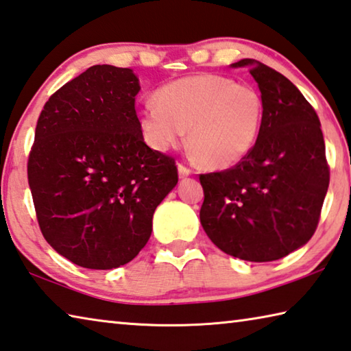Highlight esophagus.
<instances>
[{
    "label": "esophagus",
    "instance_id": "esophagus-1",
    "mask_svg": "<svg viewBox=\"0 0 351 351\" xmlns=\"http://www.w3.org/2000/svg\"><path fill=\"white\" fill-rule=\"evenodd\" d=\"M178 171H180V176H181V178H186V176H189V175H192V169L187 167V165L184 164V162L178 164Z\"/></svg>",
    "mask_w": 351,
    "mask_h": 351
}]
</instances>
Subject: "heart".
I'll list each match as a JSON object with an SVG mask.
<instances>
[{
    "mask_svg": "<svg viewBox=\"0 0 351 351\" xmlns=\"http://www.w3.org/2000/svg\"><path fill=\"white\" fill-rule=\"evenodd\" d=\"M264 121V99L256 88L227 76L199 73L158 88L139 123L156 150L180 144L189 129V145L210 169H228L253 150Z\"/></svg>",
    "mask_w": 351,
    "mask_h": 351,
    "instance_id": "1",
    "label": "heart"
}]
</instances>
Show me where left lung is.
<instances>
[{"mask_svg":"<svg viewBox=\"0 0 351 351\" xmlns=\"http://www.w3.org/2000/svg\"><path fill=\"white\" fill-rule=\"evenodd\" d=\"M248 66L264 99L253 150L233 167L199 175V219L213 244L230 256L269 263L308 242L330 182L319 118L298 87L254 60Z\"/></svg>","mask_w":351,"mask_h":351,"instance_id":"1","label":"left lung"}]
</instances>
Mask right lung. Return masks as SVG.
Instances as JSON below:
<instances>
[{
  "mask_svg": "<svg viewBox=\"0 0 351 351\" xmlns=\"http://www.w3.org/2000/svg\"><path fill=\"white\" fill-rule=\"evenodd\" d=\"M138 92L130 69L92 66L58 88L38 118L27 161L38 226L84 269L130 263L178 182L175 158L144 143Z\"/></svg>",
  "mask_w": 351,
  "mask_h": 351,
  "instance_id": "obj_1",
  "label": "right lung"
}]
</instances>
